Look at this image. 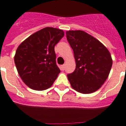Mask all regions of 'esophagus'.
Segmentation results:
<instances>
[{
  "mask_svg": "<svg viewBox=\"0 0 126 126\" xmlns=\"http://www.w3.org/2000/svg\"><path fill=\"white\" fill-rule=\"evenodd\" d=\"M64 67H65V65H64V64L62 65V66H61V70H64Z\"/></svg>",
  "mask_w": 126,
  "mask_h": 126,
  "instance_id": "34e87169",
  "label": "esophagus"
}]
</instances>
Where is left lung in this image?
<instances>
[{
    "label": "left lung",
    "mask_w": 126,
    "mask_h": 126,
    "mask_svg": "<svg viewBox=\"0 0 126 126\" xmlns=\"http://www.w3.org/2000/svg\"><path fill=\"white\" fill-rule=\"evenodd\" d=\"M66 39L74 51L76 67L67 77L74 89L82 94L101 87L112 66L111 54L102 43L82 30H69Z\"/></svg>",
    "instance_id": "left-lung-1"
}]
</instances>
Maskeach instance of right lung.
Returning <instances> with one entry per match:
<instances>
[{
    "label": "right lung",
    "mask_w": 126,
    "mask_h": 126,
    "mask_svg": "<svg viewBox=\"0 0 126 126\" xmlns=\"http://www.w3.org/2000/svg\"><path fill=\"white\" fill-rule=\"evenodd\" d=\"M63 36L62 30L46 27L31 35L18 46L15 65L28 87L43 91L53 84L60 72L56 63L54 46Z\"/></svg>",
    "instance_id": "obj_1"
}]
</instances>
